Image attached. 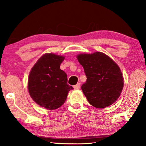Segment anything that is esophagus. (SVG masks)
I'll use <instances>...</instances> for the list:
<instances>
[{
	"mask_svg": "<svg viewBox=\"0 0 146 146\" xmlns=\"http://www.w3.org/2000/svg\"><path fill=\"white\" fill-rule=\"evenodd\" d=\"M74 90H79L80 88V84L78 83L77 84L74 86Z\"/></svg>",
	"mask_w": 146,
	"mask_h": 146,
	"instance_id": "esophagus-1",
	"label": "esophagus"
}]
</instances>
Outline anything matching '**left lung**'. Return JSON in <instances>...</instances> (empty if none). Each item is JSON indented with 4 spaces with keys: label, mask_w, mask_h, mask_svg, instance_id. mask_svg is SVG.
<instances>
[{
    "label": "left lung",
    "mask_w": 146,
    "mask_h": 146,
    "mask_svg": "<svg viewBox=\"0 0 146 146\" xmlns=\"http://www.w3.org/2000/svg\"><path fill=\"white\" fill-rule=\"evenodd\" d=\"M77 59L87 77L81 88L88 102L97 108L114 103L123 87L122 73L117 64L100 52L80 54Z\"/></svg>",
    "instance_id": "left-lung-1"
}]
</instances>
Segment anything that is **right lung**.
Listing matches in <instances>:
<instances>
[{"label":"right lung","mask_w":146,"mask_h":146,"mask_svg":"<svg viewBox=\"0 0 146 146\" xmlns=\"http://www.w3.org/2000/svg\"><path fill=\"white\" fill-rule=\"evenodd\" d=\"M64 56L45 54L38 60L29 74L28 88L37 104L48 110L58 108L65 102L73 87L67 84V75L60 68Z\"/></svg>","instance_id":"1"}]
</instances>
